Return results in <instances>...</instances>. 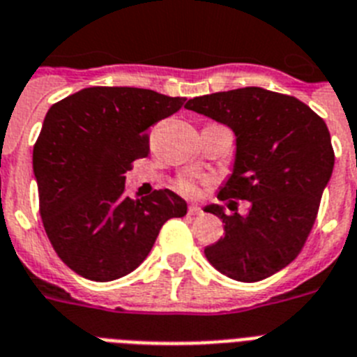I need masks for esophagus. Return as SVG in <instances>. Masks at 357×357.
Returning <instances> with one entry per match:
<instances>
[{
	"mask_svg": "<svg viewBox=\"0 0 357 357\" xmlns=\"http://www.w3.org/2000/svg\"><path fill=\"white\" fill-rule=\"evenodd\" d=\"M202 213H204V211H202V207H199V205L192 204L190 207H188V214H190V216H198V214H202Z\"/></svg>",
	"mask_w": 357,
	"mask_h": 357,
	"instance_id": "esophagus-1",
	"label": "esophagus"
}]
</instances>
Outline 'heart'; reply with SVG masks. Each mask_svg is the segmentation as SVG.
Listing matches in <instances>:
<instances>
[{"instance_id": "1", "label": "heart", "mask_w": 357, "mask_h": 357, "mask_svg": "<svg viewBox=\"0 0 357 357\" xmlns=\"http://www.w3.org/2000/svg\"><path fill=\"white\" fill-rule=\"evenodd\" d=\"M181 190H185L187 194H196L198 192V183L192 179H185V181H181Z\"/></svg>"}]
</instances>
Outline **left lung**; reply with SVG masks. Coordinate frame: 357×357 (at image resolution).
<instances>
[{
    "label": "left lung",
    "mask_w": 357,
    "mask_h": 357,
    "mask_svg": "<svg viewBox=\"0 0 357 357\" xmlns=\"http://www.w3.org/2000/svg\"><path fill=\"white\" fill-rule=\"evenodd\" d=\"M187 109L233 130L231 176L218 199H248V214H225L211 204L205 213L224 222L225 234L205 248L220 273L240 282L268 279L301 253L334 170V150L323 119L299 98L262 88L194 97Z\"/></svg>",
    "instance_id": "left-lung-1"
}]
</instances>
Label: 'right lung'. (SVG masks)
<instances>
[{
	"mask_svg": "<svg viewBox=\"0 0 357 357\" xmlns=\"http://www.w3.org/2000/svg\"><path fill=\"white\" fill-rule=\"evenodd\" d=\"M141 88H86L49 108L33 150L40 214L54 251L84 279L108 282L149 257L159 229L187 214L169 188L126 196V170L149 155L146 130L183 106Z\"/></svg>",
	"mask_w": 357,
	"mask_h": 357,
	"instance_id": "add662e5",
	"label": "right lung"
}]
</instances>
